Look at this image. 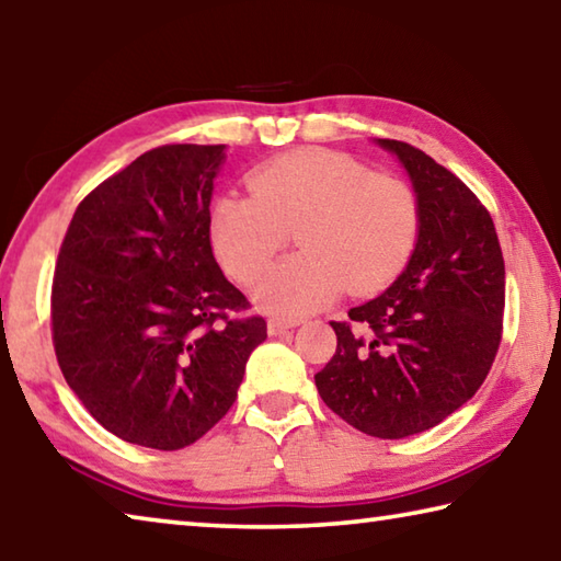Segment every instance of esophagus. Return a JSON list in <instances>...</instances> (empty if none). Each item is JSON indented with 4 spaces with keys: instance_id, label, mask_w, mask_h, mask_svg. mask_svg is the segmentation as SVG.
Here are the masks:
<instances>
[{
    "instance_id": "esophagus-1",
    "label": "esophagus",
    "mask_w": 561,
    "mask_h": 561,
    "mask_svg": "<svg viewBox=\"0 0 561 561\" xmlns=\"http://www.w3.org/2000/svg\"><path fill=\"white\" fill-rule=\"evenodd\" d=\"M298 320H286V318H271L268 320V332L271 335H280V332H286L290 328H296Z\"/></svg>"
}]
</instances>
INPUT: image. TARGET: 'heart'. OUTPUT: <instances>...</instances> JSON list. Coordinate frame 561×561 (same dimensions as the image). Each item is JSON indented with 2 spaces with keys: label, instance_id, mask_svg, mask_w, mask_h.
<instances>
[{
  "label": "heart",
  "instance_id": "heart-1",
  "mask_svg": "<svg viewBox=\"0 0 561 561\" xmlns=\"http://www.w3.org/2000/svg\"><path fill=\"white\" fill-rule=\"evenodd\" d=\"M211 209V243L236 280L259 278L297 231L304 253L255 283L253 298L278 316H302L342 290L367 296L404 271L421 231L414 186L371 172L355 157L308 147L273 157Z\"/></svg>",
  "mask_w": 561,
  "mask_h": 561
}]
</instances>
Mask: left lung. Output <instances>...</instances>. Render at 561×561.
Masks as SVG:
<instances>
[{
	"label": "left lung",
	"instance_id": "8db88e82",
	"mask_svg": "<svg viewBox=\"0 0 561 561\" xmlns=\"http://www.w3.org/2000/svg\"><path fill=\"white\" fill-rule=\"evenodd\" d=\"M394 152L421 202L407 271L379 298L332 320L337 350L316 375L325 404L362 434L407 438L476 394L503 340L505 261L485 204L419 147Z\"/></svg>",
	"mask_w": 561,
	"mask_h": 561
}]
</instances>
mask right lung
Returning <instances> with one entry per match:
<instances>
[{"instance_id": "add662e5", "label": "right lung", "mask_w": 561, "mask_h": 561, "mask_svg": "<svg viewBox=\"0 0 561 561\" xmlns=\"http://www.w3.org/2000/svg\"><path fill=\"white\" fill-rule=\"evenodd\" d=\"M224 145H162L78 204L58 251L51 337L68 387L127 444L180 450L233 407L268 337L211 249Z\"/></svg>"}]
</instances>
